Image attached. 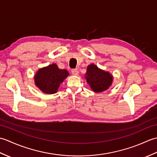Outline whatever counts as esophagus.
Returning a JSON list of instances; mask_svg holds the SVG:
<instances>
[{"label": "esophagus", "instance_id": "esophagus-1", "mask_svg": "<svg viewBox=\"0 0 157 157\" xmlns=\"http://www.w3.org/2000/svg\"><path fill=\"white\" fill-rule=\"evenodd\" d=\"M71 73H72V74L74 75H78L79 74V71H78V70L77 69H72L71 70Z\"/></svg>", "mask_w": 157, "mask_h": 157}]
</instances>
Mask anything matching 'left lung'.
I'll return each instance as SVG.
<instances>
[{
  "mask_svg": "<svg viewBox=\"0 0 157 157\" xmlns=\"http://www.w3.org/2000/svg\"><path fill=\"white\" fill-rule=\"evenodd\" d=\"M86 79L95 92H102L107 90L113 82V76L109 72L100 69L94 64L88 67Z\"/></svg>",
  "mask_w": 157,
  "mask_h": 157,
  "instance_id": "left-lung-1",
  "label": "left lung"
}]
</instances>
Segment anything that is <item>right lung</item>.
<instances>
[{"mask_svg":"<svg viewBox=\"0 0 157 157\" xmlns=\"http://www.w3.org/2000/svg\"><path fill=\"white\" fill-rule=\"evenodd\" d=\"M69 75L65 69H60L56 64L39 69L35 75V84L46 94L56 92L60 84Z\"/></svg>","mask_w":157,"mask_h":157,"instance_id":"add662e5","label":"right lung"}]
</instances>
